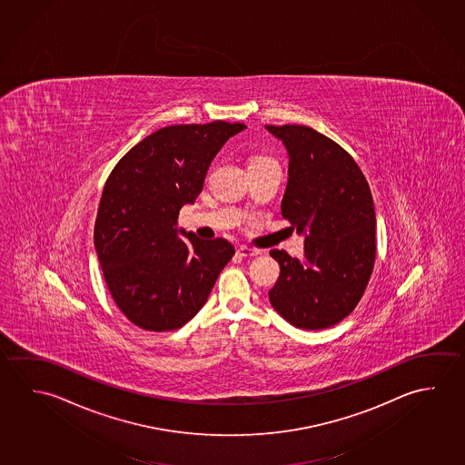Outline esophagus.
<instances>
[{
  "label": "esophagus",
  "mask_w": 465,
  "mask_h": 465,
  "mask_svg": "<svg viewBox=\"0 0 465 465\" xmlns=\"http://www.w3.org/2000/svg\"><path fill=\"white\" fill-rule=\"evenodd\" d=\"M238 254H240V256H258L260 252L254 250V248H250V246H240V248H238Z\"/></svg>",
  "instance_id": "esophagus-1"
}]
</instances>
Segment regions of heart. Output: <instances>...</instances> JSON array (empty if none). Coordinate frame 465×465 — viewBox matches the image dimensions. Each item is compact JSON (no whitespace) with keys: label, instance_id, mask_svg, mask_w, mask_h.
<instances>
[{"label":"heart","instance_id":"b5f03b06","mask_svg":"<svg viewBox=\"0 0 465 465\" xmlns=\"http://www.w3.org/2000/svg\"><path fill=\"white\" fill-rule=\"evenodd\" d=\"M268 162H276V160L271 158V156L254 155L252 156V160H250V166H252V164L268 163Z\"/></svg>","mask_w":465,"mask_h":465}]
</instances>
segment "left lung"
<instances>
[{
	"label": "left lung",
	"mask_w": 465,
	"mask_h": 465,
	"mask_svg": "<svg viewBox=\"0 0 465 465\" xmlns=\"http://www.w3.org/2000/svg\"><path fill=\"white\" fill-rule=\"evenodd\" d=\"M289 153L281 213L305 235V260L271 250L281 274L269 301L297 328L322 330L356 309L375 261L374 201L354 158L307 125H266Z\"/></svg>",
	"instance_id": "1"
}]
</instances>
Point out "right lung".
<instances>
[{"label":"right lung","mask_w":465,"mask_h":465,"mask_svg":"<svg viewBox=\"0 0 465 465\" xmlns=\"http://www.w3.org/2000/svg\"><path fill=\"white\" fill-rule=\"evenodd\" d=\"M244 124L163 127L132 147L99 201L94 246L107 289L134 325L178 330L196 315L235 254L225 238L180 240L178 215L203 191L213 156Z\"/></svg>","instance_id":"add662e5"}]
</instances>
